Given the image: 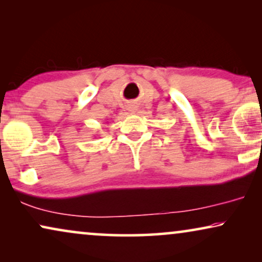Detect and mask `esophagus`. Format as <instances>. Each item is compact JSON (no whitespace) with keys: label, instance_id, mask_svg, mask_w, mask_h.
<instances>
[{"label":"esophagus","instance_id":"obj_1","mask_svg":"<svg viewBox=\"0 0 262 262\" xmlns=\"http://www.w3.org/2000/svg\"><path fill=\"white\" fill-rule=\"evenodd\" d=\"M130 111H131V112H134V111H135L134 107H130Z\"/></svg>","mask_w":262,"mask_h":262}]
</instances>
